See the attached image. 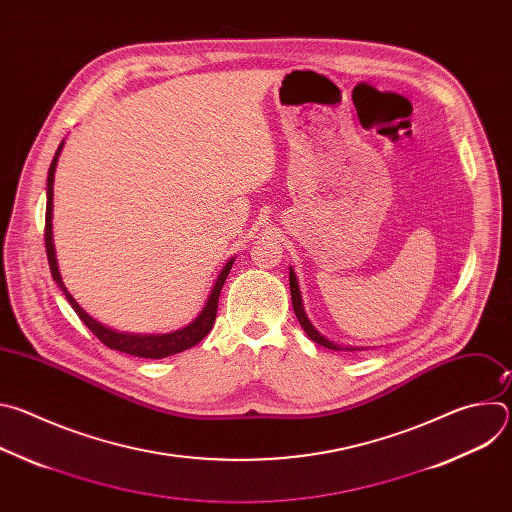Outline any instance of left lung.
<instances>
[{
    "mask_svg": "<svg viewBox=\"0 0 512 512\" xmlns=\"http://www.w3.org/2000/svg\"><path fill=\"white\" fill-rule=\"evenodd\" d=\"M289 289H291V304H294L296 318H298V322L302 324V328L306 330V334H308L314 342H318L320 346H326V348H332V350H342L338 344L326 340V338L310 324V320H308V316H306V312H304V306H302V296H300V287H298L294 269H289ZM346 350H348V348H346ZM350 350H352V348H350Z\"/></svg>",
    "mask_w": 512,
    "mask_h": 512,
    "instance_id": "1",
    "label": "left lung"
}]
</instances>
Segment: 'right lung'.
<instances>
[{
	"label": "right lung",
	"instance_id": "1",
	"mask_svg": "<svg viewBox=\"0 0 512 512\" xmlns=\"http://www.w3.org/2000/svg\"><path fill=\"white\" fill-rule=\"evenodd\" d=\"M60 150H62V143L58 145V150L54 154V160L50 164V170H48V186H46V221H44V245H46V255H48V265H50V273L54 277V281L58 283V287L64 291L66 300L70 302L72 310L77 312V316L85 322V326L109 348L113 350H119V352H125V354H131V356H139V358H164V356H170V354H178L182 350H188L192 346H196L212 328L214 320H216V310H218V296H221V289L229 277V271L233 267V259L225 265V269L221 271V275H218L214 287H212V294L202 310V314L190 324L186 326L184 330H178V332H172V334H162V336H135V334H123V332H115L103 324H99L97 320H93L77 302L75 298H72L62 279H60V273H58V267H56V257H54V245H52V184H54V170H56V162H58V156H60Z\"/></svg>",
	"mask_w": 512,
	"mask_h": 512
}]
</instances>
